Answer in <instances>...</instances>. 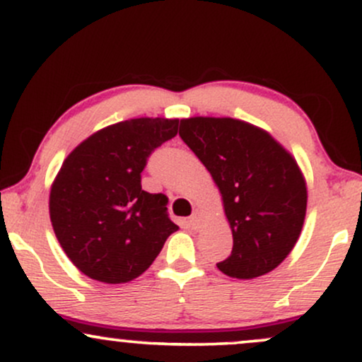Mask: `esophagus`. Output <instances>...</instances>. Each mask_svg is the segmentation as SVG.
Listing matches in <instances>:
<instances>
[{"label": "esophagus", "instance_id": "obj_1", "mask_svg": "<svg viewBox=\"0 0 362 362\" xmlns=\"http://www.w3.org/2000/svg\"><path fill=\"white\" fill-rule=\"evenodd\" d=\"M189 223H190V226H192V228L201 226V223H202V213H201V211L195 209L194 214L189 218Z\"/></svg>", "mask_w": 362, "mask_h": 362}]
</instances>
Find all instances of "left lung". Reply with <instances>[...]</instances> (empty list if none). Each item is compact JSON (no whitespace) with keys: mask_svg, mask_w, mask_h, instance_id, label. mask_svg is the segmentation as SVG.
<instances>
[{"mask_svg":"<svg viewBox=\"0 0 362 362\" xmlns=\"http://www.w3.org/2000/svg\"><path fill=\"white\" fill-rule=\"evenodd\" d=\"M180 138L221 192L233 250L218 269L236 279L274 271L296 245L306 182L293 155L264 129L231 117L180 120Z\"/></svg>","mask_w":362,"mask_h":362,"instance_id":"left-lung-1","label":"left lung"}]
</instances>
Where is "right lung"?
I'll list each match as a JSON object with an SVG mask.
<instances>
[{"label":"right lung","mask_w":362,"mask_h":362,"mask_svg":"<svg viewBox=\"0 0 362 362\" xmlns=\"http://www.w3.org/2000/svg\"><path fill=\"white\" fill-rule=\"evenodd\" d=\"M177 131L178 119H129L91 134L62 161L49 214L62 250L90 279H136L178 230L167 195L141 189L148 156Z\"/></svg>","instance_id":"add662e5"}]
</instances>
